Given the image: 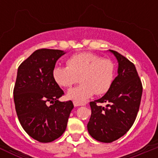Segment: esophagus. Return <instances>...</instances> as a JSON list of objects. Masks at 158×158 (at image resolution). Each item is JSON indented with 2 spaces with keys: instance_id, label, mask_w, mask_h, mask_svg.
<instances>
[{
  "instance_id": "esophagus-1",
  "label": "esophagus",
  "mask_w": 158,
  "mask_h": 158,
  "mask_svg": "<svg viewBox=\"0 0 158 158\" xmlns=\"http://www.w3.org/2000/svg\"><path fill=\"white\" fill-rule=\"evenodd\" d=\"M86 102H84V103H78V102L77 101H73V105L75 106V107H77V106H85L86 105Z\"/></svg>"
}]
</instances>
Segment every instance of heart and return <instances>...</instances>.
I'll return each mask as SVG.
<instances>
[{
    "label": "heart",
    "mask_w": 158,
    "mask_h": 158,
    "mask_svg": "<svg viewBox=\"0 0 158 158\" xmlns=\"http://www.w3.org/2000/svg\"><path fill=\"white\" fill-rule=\"evenodd\" d=\"M67 67L55 66L52 76L57 85L70 88L79 81L81 84L70 89L67 98L84 103L93 94L104 95L109 91L115 76V63L108 58L92 54H73L66 61Z\"/></svg>",
    "instance_id": "b5f03b06"
}]
</instances>
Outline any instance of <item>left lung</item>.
<instances>
[{
  "label": "left lung",
  "instance_id": "1",
  "mask_svg": "<svg viewBox=\"0 0 158 158\" xmlns=\"http://www.w3.org/2000/svg\"><path fill=\"white\" fill-rule=\"evenodd\" d=\"M118 62V76L103 97L89 103L91 117L87 125L89 135L101 142L117 140L132 127L139 112L142 85L135 65L117 51L110 50ZM106 102V107L99 103Z\"/></svg>",
  "mask_w": 158,
  "mask_h": 158
}]
</instances>
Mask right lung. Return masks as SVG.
<instances>
[{"instance_id":"right-lung-1","label":"right lung","mask_w":158,"mask_h":158,"mask_svg":"<svg viewBox=\"0 0 158 158\" xmlns=\"http://www.w3.org/2000/svg\"><path fill=\"white\" fill-rule=\"evenodd\" d=\"M64 54L60 50L39 49L18 68L13 89L16 114L23 130L38 142L58 139L73 108L71 100H58L64 92L52 76L57 60ZM48 102L52 104L47 106Z\"/></svg>"}]
</instances>
